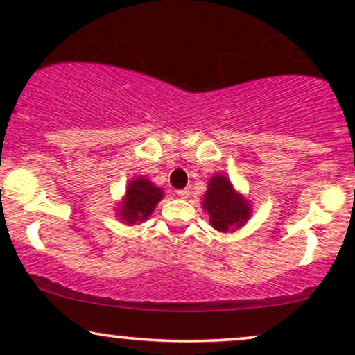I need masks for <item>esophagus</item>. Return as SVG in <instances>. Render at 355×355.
I'll return each mask as SVG.
<instances>
[{
	"label": "esophagus",
	"mask_w": 355,
	"mask_h": 355,
	"mask_svg": "<svg viewBox=\"0 0 355 355\" xmlns=\"http://www.w3.org/2000/svg\"><path fill=\"white\" fill-rule=\"evenodd\" d=\"M177 195L180 198H189L190 197V190L189 189H182V190H177Z\"/></svg>",
	"instance_id": "1"
}]
</instances>
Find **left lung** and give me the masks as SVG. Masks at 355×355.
<instances>
[{"label": "left lung", "mask_w": 355, "mask_h": 355, "mask_svg": "<svg viewBox=\"0 0 355 355\" xmlns=\"http://www.w3.org/2000/svg\"><path fill=\"white\" fill-rule=\"evenodd\" d=\"M203 209L210 215L214 229L220 232H227L232 227H242L250 215V207L223 175L210 178L209 190L203 197Z\"/></svg>", "instance_id": "left-lung-1"}]
</instances>
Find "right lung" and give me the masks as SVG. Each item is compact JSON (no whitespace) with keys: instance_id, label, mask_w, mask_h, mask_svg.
<instances>
[{"instance_id":"obj_1","label":"right lung","mask_w":355,"mask_h":355,"mask_svg":"<svg viewBox=\"0 0 355 355\" xmlns=\"http://www.w3.org/2000/svg\"><path fill=\"white\" fill-rule=\"evenodd\" d=\"M162 197H164V191L155 187L152 182L144 177L137 178V180L130 182L128 189H126V197L118 209L120 210L118 215L126 223L144 222L150 217Z\"/></svg>"}]
</instances>
